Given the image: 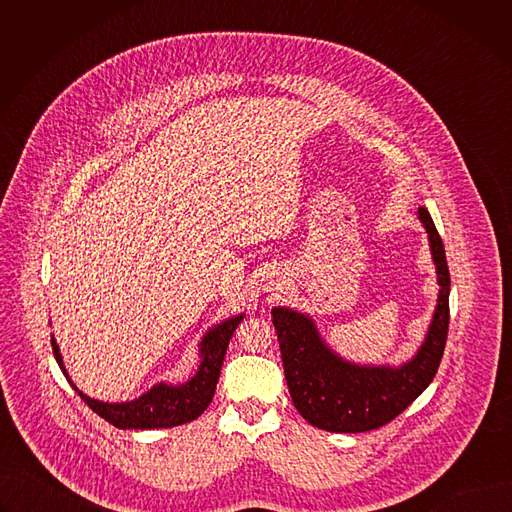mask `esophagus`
Instances as JSON below:
<instances>
[{
	"mask_svg": "<svg viewBox=\"0 0 512 512\" xmlns=\"http://www.w3.org/2000/svg\"><path fill=\"white\" fill-rule=\"evenodd\" d=\"M275 285H283V281H275Z\"/></svg>",
	"mask_w": 512,
	"mask_h": 512,
	"instance_id": "1",
	"label": "esophagus"
}]
</instances>
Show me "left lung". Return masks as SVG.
Here are the masks:
<instances>
[{"mask_svg":"<svg viewBox=\"0 0 512 512\" xmlns=\"http://www.w3.org/2000/svg\"><path fill=\"white\" fill-rule=\"evenodd\" d=\"M417 218L427 233L440 294L421 346L399 367L346 360L322 338L312 316L287 306L271 310L291 401L318 429L362 433L389 423L429 387L440 367L450 324V271L444 243L423 206Z\"/></svg>","mask_w":512,"mask_h":512,"instance_id":"1","label":"left lung"}]
</instances>
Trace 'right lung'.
Returning a JSON list of instances; mask_svg holds the SVG:
<instances>
[{
    "instance_id": "add662e5",
    "label": "right lung",
    "mask_w": 512,
    "mask_h": 512,
    "mask_svg": "<svg viewBox=\"0 0 512 512\" xmlns=\"http://www.w3.org/2000/svg\"><path fill=\"white\" fill-rule=\"evenodd\" d=\"M245 314L231 316L216 326L208 328V332L202 336L198 344V369L186 383H156L150 391H145L133 401H121V403H107L93 399L85 395L75 383L70 381L68 371L64 367V360L60 354V348L56 344V338L52 334V350L58 367L70 387L75 389L81 399L105 421L119 429H160V427H176L182 423H188L196 419L204 409L210 405L218 377H221L223 360L229 348V342L241 324Z\"/></svg>"
}]
</instances>
